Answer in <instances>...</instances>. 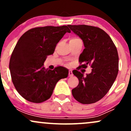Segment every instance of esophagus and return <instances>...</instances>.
Masks as SVG:
<instances>
[{"mask_svg": "<svg viewBox=\"0 0 131 131\" xmlns=\"http://www.w3.org/2000/svg\"><path fill=\"white\" fill-rule=\"evenodd\" d=\"M68 76H70V77H71V76H73V72H72L71 70H69V71H68Z\"/></svg>", "mask_w": 131, "mask_h": 131, "instance_id": "1", "label": "esophagus"}]
</instances>
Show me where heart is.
<instances>
[{"label": "heart", "instance_id": "b5f03b06", "mask_svg": "<svg viewBox=\"0 0 131 131\" xmlns=\"http://www.w3.org/2000/svg\"><path fill=\"white\" fill-rule=\"evenodd\" d=\"M80 40L79 38H77V37H73V38L71 39L70 41H74V40Z\"/></svg>", "mask_w": 131, "mask_h": 131}]
</instances>
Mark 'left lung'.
<instances>
[{
    "label": "left lung",
    "mask_w": 131,
    "mask_h": 131,
    "mask_svg": "<svg viewBox=\"0 0 131 131\" xmlns=\"http://www.w3.org/2000/svg\"><path fill=\"white\" fill-rule=\"evenodd\" d=\"M68 26L82 40L85 47L79 56V67L86 68L90 65L92 68L86 76L77 70L73 71L79 84L72 90V94L82 104L95 103L107 94L117 77V49L108 34L98 27L85 25Z\"/></svg>",
    "instance_id": "left-lung-1"
}]
</instances>
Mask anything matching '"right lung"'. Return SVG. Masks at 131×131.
Here are the masks:
<instances>
[{
	"label": "right lung",
	"instance_id": "1",
	"mask_svg": "<svg viewBox=\"0 0 131 131\" xmlns=\"http://www.w3.org/2000/svg\"><path fill=\"white\" fill-rule=\"evenodd\" d=\"M67 26L37 27L24 33L12 53L9 63L12 80L24 99L42 103L52 95L55 85L67 78L68 71L62 67L46 69L43 63L55 51L57 43L66 32Z\"/></svg>",
	"mask_w": 131,
	"mask_h": 131
}]
</instances>
